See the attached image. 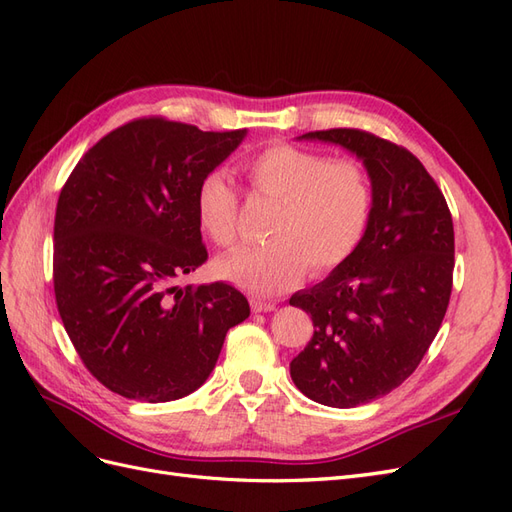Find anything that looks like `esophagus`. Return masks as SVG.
<instances>
[{
  "instance_id": "obj_1",
  "label": "esophagus",
  "mask_w": 512,
  "mask_h": 512,
  "mask_svg": "<svg viewBox=\"0 0 512 512\" xmlns=\"http://www.w3.org/2000/svg\"><path fill=\"white\" fill-rule=\"evenodd\" d=\"M250 303H252L254 312H273V309H275V303H273V301H262V299L252 297Z\"/></svg>"
}]
</instances>
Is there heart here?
Returning a JSON list of instances; mask_svg holds the SVG:
<instances>
[{"instance_id":"heart-1","label":"heart","mask_w":512,"mask_h":512,"mask_svg":"<svg viewBox=\"0 0 512 512\" xmlns=\"http://www.w3.org/2000/svg\"><path fill=\"white\" fill-rule=\"evenodd\" d=\"M241 170L258 194L277 200V209L269 243L239 247L215 262L226 280L256 294H275L297 284L307 267L331 271L359 247L374 203L363 164L275 143L247 156ZM237 209V194L220 170L198 181L196 218L215 245L237 241Z\"/></svg>"}]
</instances>
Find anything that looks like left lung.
I'll use <instances>...</instances> for the list:
<instances>
[{
  "mask_svg": "<svg viewBox=\"0 0 512 512\" xmlns=\"http://www.w3.org/2000/svg\"><path fill=\"white\" fill-rule=\"evenodd\" d=\"M299 141L339 145L359 158L374 203L352 256L290 297L314 322L290 376L322 406H363L397 389L440 331L453 288V218L408 149L350 128L307 132Z\"/></svg>",
  "mask_w": 512,
  "mask_h": 512,
  "instance_id": "8db88e82",
  "label": "left lung"
}]
</instances>
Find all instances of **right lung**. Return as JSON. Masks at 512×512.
Here are the masks:
<instances>
[{
	"instance_id": "add662e5",
	"label": "right lung",
	"mask_w": 512,
	"mask_h": 512,
	"mask_svg": "<svg viewBox=\"0 0 512 512\" xmlns=\"http://www.w3.org/2000/svg\"><path fill=\"white\" fill-rule=\"evenodd\" d=\"M247 130L162 117L91 147L57 200L53 284L85 367L113 393L160 404L205 384L250 303L230 284H175L207 260L196 188Z\"/></svg>"
}]
</instances>
